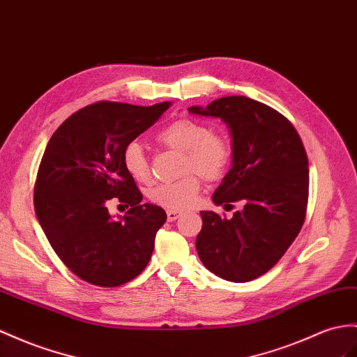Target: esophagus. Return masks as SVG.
Wrapping results in <instances>:
<instances>
[{"label": "esophagus", "instance_id": "34e87169", "mask_svg": "<svg viewBox=\"0 0 357 357\" xmlns=\"http://www.w3.org/2000/svg\"><path fill=\"white\" fill-rule=\"evenodd\" d=\"M179 215H181L179 211H173V209H169V211H167V220L169 222H175V220H178Z\"/></svg>", "mask_w": 357, "mask_h": 357}]
</instances>
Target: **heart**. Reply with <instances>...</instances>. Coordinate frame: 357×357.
Returning a JSON list of instances; mask_svg holds the SVG:
<instances>
[{
  "mask_svg": "<svg viewBox=\"0 0 357 357\" xmlns=\"http://www.w3.org/2000/svg\"><path fill=\"white\" fill-rule=\"evenodd\" d=\"M157 142L164 148L182 152L181 173H187L175 182H162L148 191L152 204L173 211L195 202L200 190L198 174L209 182L222 179L232 160V146L225 135L211 132L205 123L188 117L176 119L162 128ZM123 166L137 182L146 184L152 178L149 160L140 143L131 142L125 146ZM195 172L198 174L195 176Z\"/></svg>",
  "mask_w": 357,
  "mask_h": 357,
  "instance_id": "1",
  "label": "heart"
}]
</instances>
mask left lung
<instances>
[{
  "mask_svg": "<svg viewBox=\"0 0 357 357\" xmlns=\"http://www.w3.org/2000/svg\"><path fill=\"white\" fill-rule=\"evenodd\" d=\"M190 113L220 117L231 128L232 167L215 190V205H243L232 218L200 211L196 249L218 278L249 282L271 270L305 223L307 155L298 132L276 109L245 96H226Z\"/></svg>",
  "mask_w": 357,
  "mask_h": 357,
  "instance_id": "obj_1",
  "label": "left lung"
}]
</instances>
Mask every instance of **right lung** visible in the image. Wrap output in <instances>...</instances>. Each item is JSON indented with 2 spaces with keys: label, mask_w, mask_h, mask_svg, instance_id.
Segmentation results:
<instances>
[{
  "label": "right lung",
  "mask_w": 357,
  "mask_h": 357,
  "mask_svg": "<svg viewBox=\"0 0 357 357\" xmlns=\"http://www.w3.org/2000/svg\"><path fill=\"white\" fill-rule=\"evenodd\" d=\"M169 107L99 100L69 116L43 152L36 215L57 257L91 285L121 287L152 257L167 215L160 206L140 204L143 195L123 166V149ZM112 198L130 206L121 221L107 213Z\"/></svg>",
  "instance_id": "obj_1"
}]
</instances>
